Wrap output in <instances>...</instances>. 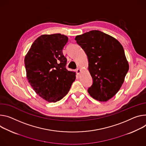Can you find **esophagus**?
I'll return each instance as SVG.
<instances>
[{"mask_svg": "<svg viewBox=\"0 0 146 146\" xmlns=\"http://www.w3.org/2000/svg\"><path fill=\"white\" fill-rule=\"evenodd\" d=\"M76 72H77V74H80V73H81V72H82V70H81V69H79V68H78V69H76Z\"/></svg>", "mask_w": 146, "mask_h": 146, "instance_id": "34e87169", "label": "esophagus"}]
</instances>
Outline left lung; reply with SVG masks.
<instances>
[{
  "label": "left lung",
  "instance_id": "left-lung-1",
  "mask_svg": "<svg viewBox=\"0 0 146 146\" xmlns=\"http://www.w3.org/2000/svg\"><path fill=\"white\" fill-rule=\"evenodd\" d=\"M88 57L93 84L88 90L95 100L106 102L122 87L129 66L121 44L114 37L92 30L75 38Z\"/></svg>",
  "mask_w": 146,
  "mask_h": 146
}]
</instances>
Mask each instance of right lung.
I'll return each instance as SVG.
<instances>
[{
	"label": "right lung",
	"instance_id": "right-lung-1",
	"mask_svg": "<svg viewBox=\"0 0 146 146\" xmlns=\"http://www.w3.org/2000/svg\"><path fill=\"white\" fill-rule=\"evenodd\" d=\"M68 41L60 34L37 38L24 58L26 77L36 93L49 102H56L69 91L76 72L66 68L62 49Z\"/></svg>",
	"mask_w": 146,
	"mask_h": 146
}]
</instances>
